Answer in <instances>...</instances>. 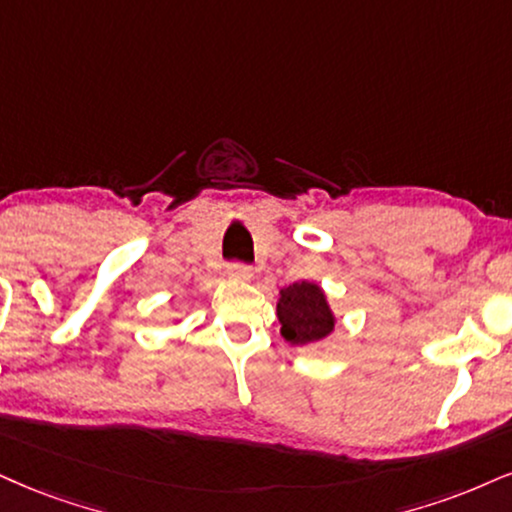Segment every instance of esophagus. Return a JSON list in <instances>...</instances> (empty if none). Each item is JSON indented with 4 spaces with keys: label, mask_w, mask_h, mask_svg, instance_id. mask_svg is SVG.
Listing matches in <instances>:
<instances>
[{
    "label": "esophagus",
    "mask_w": 512,
    "mask_h": 512,
    "mask_svg": "<svg viewBox=\"0 0 512 512\" xmlns=\"http://www.w3.org/2000/svg\"><path fill=\"white\" fill-rule=\"evenodd\" d=\"M251 268L249 266H242V263H230V266H227V277H230V280H237V282H246V280H251Z\"/></svg>",
    "instance_id": "esophagus-1"
}]
</instances>
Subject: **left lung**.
<instances>
[{"label":"left lung","instance_id":"obj_1","mask_svg":"<svg viewBox=\"0 0 512 512\" xmlns=\"http://www.w3.org/2000/svg\"><path fill=\"white\" fill-rule=\"evenodd\" d=\"M277 320H280V334L292 346L323 342L337 327V315H334L323 287L308 280L280 289Z\"/></svg>","mask_w":512,"mask_h":512}]
</instances>
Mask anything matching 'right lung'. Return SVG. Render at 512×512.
Masks as SVG:
<instances>
[{
  "label": "right lung",
  "instance_id": "1",
  "mask_svg": "<svg viewBox=\"0 0 512 512\" xmlns=\"http://www.w3.org/2000/svg\"><path fill=\"white\" fill-rule=\"evenodd\" d=\"M175 323H178V320H175Z\"/></svg>",
  "mask_w": 512,
  "mask_h": 512
}]
</instances>
